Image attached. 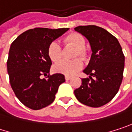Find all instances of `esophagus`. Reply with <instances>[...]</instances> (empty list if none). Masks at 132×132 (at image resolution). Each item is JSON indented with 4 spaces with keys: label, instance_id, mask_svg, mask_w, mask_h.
Wrapping results in <instances>:
<instances>
[{
    "label": "esophagus",
    "instance_id": "obj_1",
    "mask_svg": "<svg viewBox=\"0 0 132 132\" xmlns=\"http://www.w3.org/2000/svg\"><path fill=\"white\" fill-rule=\"evenodd\" d=\"M65 79H66V80H69V79H71V77L69 76H65Z\"/></svg>",
    "mask_w": 132,
    "mask_h": 132
}]
</instances>
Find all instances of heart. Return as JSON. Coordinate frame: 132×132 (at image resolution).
Instances as JSON below:
<instances>
[{"instance_id": "obj_1", "label": "heart", "mask_w": 132, "mask_h": 132, "mask_svg": "<svg viewBox=\"0 0 132 132\" xmlns=\"http://www.w3.org/2000/svg\"><path fill=\"white\" fill-rule=\"evenodd\" d=\"M63 43L66 46H71L76 48V51L74 53V57L79 56L83 60L87 58V51L85 49L86 40L81 34L77 33L69 34L63 39ZM47 56L53 63H56L61 60L62 48L57 42L53 41L49 44L47 48ZM82 67V61L79 59H75L71 61L61 60L54 65L53 69L55 72L66 76H72L79 71Z\"/></svg>"}]
</instances>
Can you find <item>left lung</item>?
<instances>
[{
  "label": "left lung",
  "instance_id": "1",
  "mask_svg": "<svg viewBox=\"0 0 132 132\" xmlns=\"http://www.w3.org/2000/svg\"><path fill=\"white\" fill-rule=\"evenodd\" d=\"M74 30L89 40L92 52L83 70L89 78L82 79V85L74 94L86 105L102 106L115 97L122 81L125 56L121 46L119 40L102 27L79 26Z\"/></svg>",
  "mask_w": 132,
  "mask_h": 132
}]
</instances>
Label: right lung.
Here are the masks:
<instances>
[{"label": "right lung", "mask_w": 132, "mask_h": 132, "mask_svg": "<svg viewBox=\"0 0 132 132\" xmlns=\"http://www.w3.org/2000/svg\"><path fill=\"white\" fill-rule=\"evenodd\" d=\"M69 28H34L28 30L11 45L7 63L10 83L16 98L27 107L39 110L55 99L59 86L65 82L60 73H50L51 60L47 56L49 44Z\"/></svg>", "instance_id": "1"}]
</instances>
